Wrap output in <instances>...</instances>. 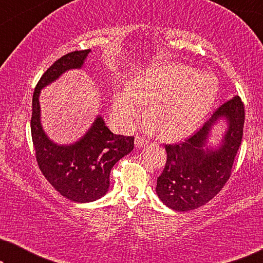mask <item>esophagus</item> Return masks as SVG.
Segmentation results:
<instances>
[{
    "label": "esophagus",
    "mask_w": 263,
    "mask_h": 263,
    "mask_svg": "<svg viewBox=\"0 0 263 263\" xmlns=\"http://www.w3.org/2000/svg\"><path fill=\"white\" fill-rule=\"evenodd\" d=\"M147 143V141L145 139L140 138V136H136L135 138V147L136 148H141V147H143Z\"/></svg>",
    "instance_id": "obj_1"
}]
</instances>
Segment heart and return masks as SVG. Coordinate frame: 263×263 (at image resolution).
Segmentation results:
<instances>
[{
    "label": "heart",
    "instance_id": "heart-1",
    "mask_svg": "<svg viewBox=\"0 0 263 263\" xmlns=\"http://www.w3.org/2000/svg\"><path fill=\"white\" fill-rule=\"evenodd\" d=\"M218 81L192 67L166 63L147 68L112 96V117L118 127L130 128L147 106L146 118L165 139H178L199 127L213 106Z\"/></svg>",
    "mask_w": 263,
    "mask_h": 263
}]
</instances>
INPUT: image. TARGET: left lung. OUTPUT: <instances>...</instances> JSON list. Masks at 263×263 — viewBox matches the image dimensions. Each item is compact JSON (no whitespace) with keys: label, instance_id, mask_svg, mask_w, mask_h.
I'll list each match as a JSON object with an SVG mask.
<instances>
[{"label":"left lung","instance_id":"8db88e82","mask_svg":"<svg viewBox=\"0 0 263 263\" xmlns=\"http://www.w3.org/2000/svg\"><path fill=\"white\" fill-rule=\"evenodd\" d=\"M244 105L238 96L222 104L203 127L185 141L165 145V168L157 179V195L171 210L199 208L220 192L231 176L233 160L243 136ZM226 121L227 130L219 146L206 145L210 133Z\"/></svg>","mask_w":263,"mask_h":263}]
</instances>
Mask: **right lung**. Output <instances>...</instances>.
I'll list each match as a JSON object with an SVG mask.
<instances>
[{"label": "right lung", "mask_w": 263, "mask_h": 263, "mask_svg": "<svg viewBox=\"0 0 263 263\" xmlns=\"http://www.w3.org/2000/svg\"><path fill=\"white\" fill-rule=\"evenodd\" d=\"M89 52V49L73 51L57 60L38 81L32 99L31 134L39 168L61 195L78 203L105 195L111 168L134 148V138L111 133L100 115L82 138L69 145L53 142L43 129L41 91L66 71L81 69Z\"/></svg>", "instance_id": "add662e5"}]
</instances>
